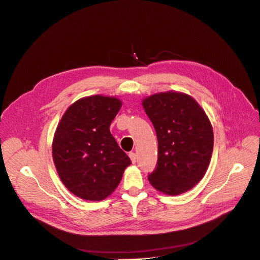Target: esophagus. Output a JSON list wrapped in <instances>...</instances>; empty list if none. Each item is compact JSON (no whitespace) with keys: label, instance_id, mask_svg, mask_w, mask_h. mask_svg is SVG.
<instances>
[{"label":"esophagus","instance_id":"obj_1","mask_svg":"<svg viewBox=\"0 0 260 260\" xmlns=\"http://www.w3.org/2000/svg\"><path fill=\"white\" fill-rule=\"evenodd\" d=\"M129 157H130V159H131L132 163H135V162H136V154H135V153H133V152L129 153Z\"/></svg>","mask_w":260,"mask_h":260}]
</instances>
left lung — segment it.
I'll return each mask as SVG.
<instances>
[{"label":"left lung","mask_w":260,"mask_h":260,"mask_svg":"<svg viewBox=\"0 0 260 260\" xmlns=\"http://www.w3.org/2000/svg\"><path fill=\"white\" fill-rule=\"evenodd\" d=\"M158 139V162L151 185L166 195L191 190L210 165L214 133L206 111L190 95L168 91L142 100Z\"/></svg>","instance_id":"left-lung-1"}]
</instances>
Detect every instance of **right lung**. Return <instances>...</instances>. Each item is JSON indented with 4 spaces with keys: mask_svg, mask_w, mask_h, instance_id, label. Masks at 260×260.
Segmentation results:
<instances>
[{
    "mask_svg": "<svg viewBox=\"0 0 260 260\" xmlns=\"http://www.w3.org/2000/svg\"><path fill=\"white\" fill-rule=\"evenodd\" d=\"M122 107L117 97L94 95L72 103L56 127L52 159L62 183L89 201L108 197L131 164L109 126Z\"/></svg>",
    "mask_w": 260,
    "mask_h": 260,
    "instance_id": "right-lung-1",
    "label": "right lung"
}]
</instances>
